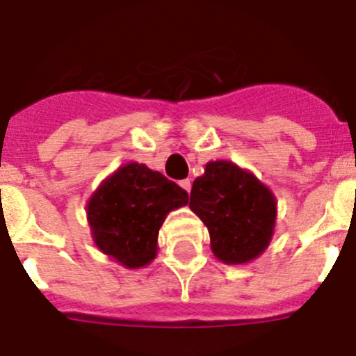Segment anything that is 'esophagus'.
Instances as JSON below:
<instances>
[{
    "label": "esophagus",
    "mask_w": 356,
    "mask_h": 356,
    "mask_svg": "<svg viewBox=\"0 0 356 356\" xmlns=\"http://www.w3.org/2000/svg\"><path fill=\"white\" fill-rule=\"evenodd\" d=\"M179 184H181V186H183L188 193H190V190H192V181H190V179H183V181H181Z\"/></svg>",
    "instance_id": "1"
}]
</instances>
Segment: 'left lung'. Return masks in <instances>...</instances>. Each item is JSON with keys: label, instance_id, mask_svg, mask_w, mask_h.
I'll use <instances>...</instances> for the list:
<instances>
[{"label": "left lung", "instance_id": "8db88e82", "mask_svg": "<svg viewBox=\"0 0 356 356\" xmlns=\"http://www.w3.org/2000/svg\"><path fill=\"white\" fill-rule=\"evenodd\" d=\"M190 208L210 232L215 257L243 264L261 255L273 235L277 204L255 175L228 161H211L193 181Z\"/></svg>", "mask_w": 356, "mask_h": 356}]
</instances>
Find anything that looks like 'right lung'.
<instances>
[{"label":"right lung","instance_id":"1","mask_svg":"<svg viewBox=\"0 0 356 356\" xmlns=\"http://www.w3.org/2000/svg\"><path fill=\"white\" fill-rule=\"evenodd\" d=\"M186 202V190L179 184L130 163L101 184L86 211L101 252L127 268H141L155 257L166 213Z\"/></svg>","mask_w":356,"mask_h":356}]
</instances>
